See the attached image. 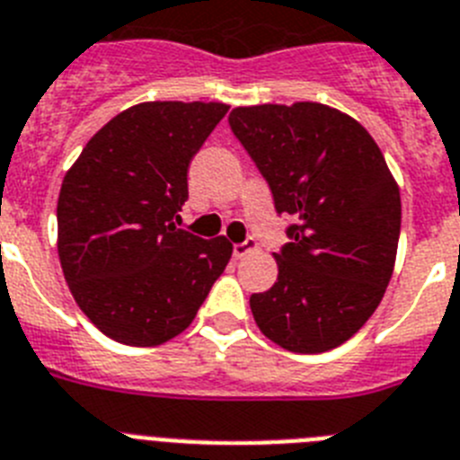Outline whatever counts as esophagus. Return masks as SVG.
Instances as JSON below:
<instances>
[{
  "mask_svg": "<svg viewBox=\"0 0 460 460\" xmlns=\"http://www.w3.org/2000/svg\"><path fill=\"white\" fill-rule=\"evenodd\" d=\"M256 239H246V242H242V244H234L233 246V256L234 258H244L246 253H251V251H256Z\"/></svg>",
  "mask_w": 460,
  "mask_h": 460,
  "instance_id": "obj_1",
  "label": "esophagus"
}]
</instances>
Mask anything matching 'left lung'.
<instances>
[{"label":"left lung","instance_id":"1","mask_svg":"<svg viewBox=\"0 0 460 460\" xmlns=\"http://www.w3.org/2000/svg\"><path fill=\"white\" fill-rule=\"evenodd\" d=\"M230 128L296 218L279 277L249 300L268 340L293 353L340 347L384 297L400 237V190L370 132L319 102L237 107Z\"/></svg>","mask_w":460,"mask_h":460}]
</instances>
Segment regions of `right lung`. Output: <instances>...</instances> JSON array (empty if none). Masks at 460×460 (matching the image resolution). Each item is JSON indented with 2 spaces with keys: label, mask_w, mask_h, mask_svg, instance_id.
Returning a JSON list of instances; mask_svg holds the SVG:
<instances>
[{
  "label": "right lung",
  "mask_w": 460,
  "mask_h": 460,
  "mask_svg": "<svg viewBox=\"0 0 460 460\" xmlns=\"http://www.w3.org/2000/svg\"><path fill=\"white\" fill-rule=\"evenodd\" d=\"M221 102H144L85 144L58 198V256L81 312L129 347L192 323L233 256L181 221L188 164L227 113Z\"/></svg>",
  "instance_id": "right-lung-1"
}]
</instances>
